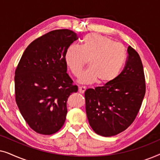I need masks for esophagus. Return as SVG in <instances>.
Masks as SVG:
<instances>
[{
    "mask_svg": "<svg viewBox=\"0 0 160 160\" xmlns=\"http://www.w3.org/2000/svg\"><path fill=\"white\" fill-rule=\"evenodd\" d=\"M86 90V87H79V88H78V92L81 93V94H83Z\"/></svg>",
    "mask_w": 160,
    "mask_h": 160,
    "instance_id": "esophagus-1",
    "label": "esophagus"
}]
</instances>
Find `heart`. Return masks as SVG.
<instances>
[{
    "label": "heart",
    "instance_id": "heart-1",
    "mask_svg": "<svg viewBox=\"0 0 160 160\" xmlns=\"http://www.w3.org/2000/svg\"><path fill=\"white\" fill-rule=\"evenodd\" d=\"M127 59V50L122 43L97 33L84 36L81 46L71 44L65 54V61L71 73L78 76L89 61V68L83 72L78 82L100 84L112 82L119 75Z\"/></svg>",
    "mask_w": 160,
    "mask_h": 160
}]
</instances>
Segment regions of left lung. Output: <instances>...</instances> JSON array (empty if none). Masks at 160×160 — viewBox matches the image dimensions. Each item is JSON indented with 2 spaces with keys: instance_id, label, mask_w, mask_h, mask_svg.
I'll return each instance as SVG.
<instances>
[{
  "instance_id": "obj_1",
  "label": "left lung",
  "mask_w": 160,
  "mask_h": 160,
  "mask_svg": "<svg viewBox=\"0 0 160 160\" xmlns=\"http://www.w3.org/2000/svg\"><path fill=\"white\" fill-rule=\"evenodd\" d=\"M128 53L125 66L114 81L85 92L89 123L102 136H113L130 126L145 95V76L141 58L130 46Z\"/></svg>"
}]
</instances>
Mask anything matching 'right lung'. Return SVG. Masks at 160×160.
Here are the masks:
<instances>
[{"label": "right lung", "instance_id": "add662e5", "mask_svg": "<svg viewBox=\"0 0 160 160\" xmlns=\"http://www.w3.org/2000/svg\"><path fill=\"white\" fill-rule=\"evenodd\" d=\"M71 30L50 31L30 43L15 71V100L24 119L36 132L52 135L67 115V100L78 87L67 72L65 52L77 40Z\"/></svg>", "mask_w": 160, "mask_h": 160}]
</instances>
